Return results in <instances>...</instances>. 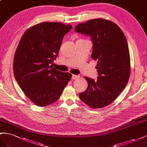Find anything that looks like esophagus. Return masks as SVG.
<instances>
[{
    "label": "esophagus",
    "mask_w": 147,
    "mask_h": 147,
    "mask_svg": "<svg viewBox=\"0 0 147 147\" xmlns=\"http://www.w3.org/2000/svg\"><path fill=\"white\" fill-rule=\"evenodd\" d=\"M79 77V76H78V75L73 74L72 75V79H73V80H75V79H77Z\"/></svg>",
    "instance_id": "1"
}]
</instances>
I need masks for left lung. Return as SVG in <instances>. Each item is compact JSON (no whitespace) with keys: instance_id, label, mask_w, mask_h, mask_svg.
<instances>
[{"instance_id":"1","label":"left lung","mask_w":147,"mask_h":147,"mask_svg":"<svg viewBox=\"0 0 147 147\" xmlns=\"http://www.w3.org/2000/svg\"><path fill=\"white\" fill-rule=\"evenodd\" d=\"M74 31L88 35L93 42L91 57L97 61V80L84 77L87 89L79 98L92 108L111 103L127 85L131 61L126 38L120 28L110 20L97 18L80 23Z\"/></svg>"}]
</instances>
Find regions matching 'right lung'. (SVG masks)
Masks as SVG:
<instances>
[{
    "mask_svg": "<svg viewBox=\"0 0 147 147\" xmlns=\"http://www.w3.org/2000/svg\"><path fill=\"white\" fill-rule=\"evenodd\" d=\"M71 28V24L60 22L39 23L24 32L16 48L15 78L26 97L38 107L55 102L72 76L51 65Z\"/></svg>",
    "mask_w": 147,
    "mask_h": 147,
    "instance_id": "obj_1",
    "label": "right lung"
}]
</instances>
